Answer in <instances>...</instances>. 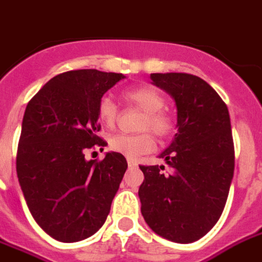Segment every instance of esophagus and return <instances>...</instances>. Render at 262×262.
Segmentation results:
<instances>
[{"label":"esophagus","instance_id":"1","mask_svg":"<svg viewBox=\"0 0 262 262\" xmlns=\"http://www.w3.org/2000/svg\"><path fill=\"white\" fill-rule=\"evenodd\" d=\"M127 165H129V168H136L137 167V163L133 160H127Z\"/></svg>","mask_w":262,"mask_h":262}]
</instances>
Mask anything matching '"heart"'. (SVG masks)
I'll return each mask as SVG.
<instances>
[{
    "label": "heart",
    "mask_w": 262,
    "mask_h": 262,
    "mask_svg": "<svg viewBox=\"0 0 262 262\" xmlns=\"http://www.w3.org/2000/svg\"><path fill=\"white\" fill-rule=\"evenodd\" d=\"M122 98L127 103L144 112V117L138 125L140 130H150L153 135L160 138L171 135L173 129V121L167 113L161 110L164 107V98L159 91L148 86L136 87V89L124 91ZM117 114H118V110H117L116 103L110 98H102L97 107L99 122L107 127L114 126ZM109 146L112 150L121 153L127 159H137L145 153H149L155 148V140L148 132L138 133V135L118 133L110 138Z\"/></svg>",
    "instance_id": "obj_1"
}]
</instances>
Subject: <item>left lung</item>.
I'll return each mask as SVG.
<instances>
[{"label": "left lung", "mask_w": 262, "mask_h": 262, "mask_svg": "<svg viewBox=\"0 0 262 262\" xmlns=\"http://www.w3.org/2000/svg\"><path fill=\"white\" fill-rule=\"evenodd\" d=\"M175 101L178 132L159 155L169 167L140 165L138 196L148 226L160 237L191 244L218 222L234 173L229 110L207 82L191 74H150Z\"/></svg>", "instance_id": "left-lung-1"}]
</instances>
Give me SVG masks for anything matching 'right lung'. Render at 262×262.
<instances>
[{
	"label": "right lung",
	"instance_id": "obj_1",
	"mask_svg": "<svg viewBox=\"0 0 262 262\" xmlns=\"http://www.w3.org/2000/svg\"><path fill=\"white\" fill-rule=\"evenodd\" d=\"M125 75L76 70L54 76L28 103L17 150V178L42 230L60 242L91 237L105 223L127 168L121 153L87 160L98 137L97 107Z\"/></svg>",
	"mask_w": 262,
	"mask_h": 262
}]
</instances>
